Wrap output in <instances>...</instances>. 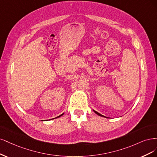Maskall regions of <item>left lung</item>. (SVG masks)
<instances>
[{"mask_svg": "<svg viewBox=\"0 0 157 157\" xmlns=\"http://www.w3.org/2000/svg\"><path fill=\"white\" fill-rule=\"evenodd\" d=\"M94 112H95V113H97V115H100V116H101V117H105V116H104V115H101L100 113H98L97 112H96V111H94V110H93ZM106 118H108V117H106Z\"/></svg>", "mask_w": 157, "mask_h": 157, "instance_id": "8db88e82", "label": "left lung"}]
</instances>
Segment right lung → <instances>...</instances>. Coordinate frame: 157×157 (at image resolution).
<instances>
[{
	"mask_svg": "<svg viewBox=\"0 0 157 157\" xmlns=\"http://www.w3.org/2000/svg\"><path fill=\"white\" fill-rule=\"evenodd\" d=\"M63 114H64V113H63V114H61V115H59V117H60V116H62V115H63ZM57 117H56V118H57Z\"/></svg>",
	"mask_w": 157,
	"mask_h": 157,
	"instance_id": "add662e5",
	"label": "right lung"
}]
</instances>
